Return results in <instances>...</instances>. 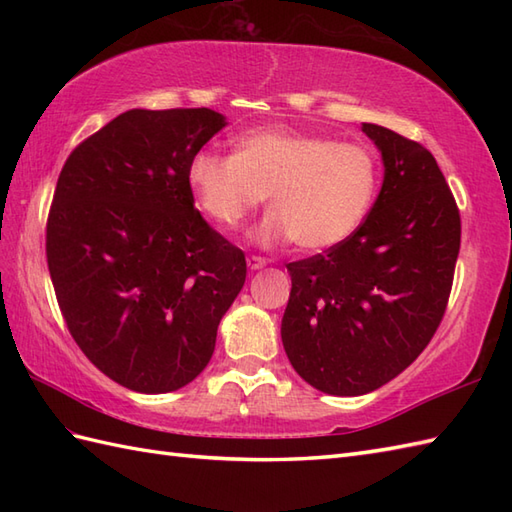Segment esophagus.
<instances>
[{
	"instance_id": "esophagus-1",
	"label": "esophagus",
	"mask_w": 512,
	"mask_h": 512,
	"mask_svg": "<svg viewBox=\"0 0 512 512\" xmlns=\"http://www.w3.org/2000/svg\"><path fill=\"white\" fill-rule=\"evenodd\" d=\"M246 264H248L250 270H259V268H264L268 262H266L264 257H259V255H248L246 257Z\"/></svg>"
}]
</instances>
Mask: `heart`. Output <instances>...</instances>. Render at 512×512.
<instances>
[{
	"label": "heart",
	"instance_id": "heart-1",
	"mask_svg": "<svg viewBox=\"0 0 512 512\" xmlns=\"http://www.w3.org/2000/svg\"><path fill=\"white\" fill-rule=\"evenodd\" d=\"M378 178L369 147L279 127L244 134L235 154L195 151L187 165L193 198L215 224L239 226L268 195L270 213L255 228L257 242H295L310 253L339 246L358 231Z\"/></svg>",
	"mask_w": 512,
	"mask_h": 512
}]
</instances>
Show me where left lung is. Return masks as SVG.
I'll list each match as a JSON object with an SVG mask.
<instances>
[{
  "instance_id": "8db88e82",
  "label": "left lung",
  "mask_w": 512,
  "mask_h": 512,
  "mask_svg": "<svg viewBox=\"0 0 512 512\" xmlns=\"http://www.w3.org/2000/svg\"><path fill=\"white\" fill-rule=\"evenodd\" d=\"M385 180L343 244L288 264L281 341L295 372L332 396H361L407 369L447 310L460 209L427 147L363 123Z\"/></svg>"
}]
</instances>
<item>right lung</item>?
Masks as SVG:
<instances>
[{"label":"right lung","mask_w":512,"mask_h":512,"mask_svg":"<svg viewBox=\"0 0 512 512\" xmlns=\"http://www.w3.org/2000/svg\"><path fill=\"white\" fill-rule=\"evenodd\" d=\"M226 125L209 107L129 110L74 147L46 224L72 339L114 383L167 394L209 365L246 257L195 209L189 158Z\"/></svg>","instance_id":"1"}]
</instances>
